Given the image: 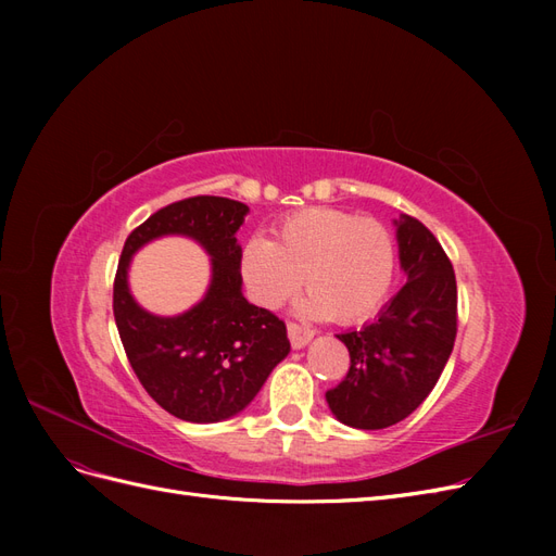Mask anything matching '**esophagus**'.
<instances>
[{
  "label": "esophagus",
  "mask_w": 556,
  "mask_h": 556,
  "mask_svg": "<svg viewBox=\"0 0 556 556\" xmlns=\"http://www.w3.org/2000/svg\"><path fill=\"white\" fill-rule=\"evenodd\" d=\"M288 336H290V343H292V348H294V350H299V348H304V345H308V343H311V339H313V331H311V329H306V327H299V325L290 323V325H288Z\"/></svg>",
  "instance_id": "esophagus-1"
}]
</instances>
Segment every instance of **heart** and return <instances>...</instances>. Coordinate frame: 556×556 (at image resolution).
<instances>
[{"instance_id":"1","label":"heart","mask_w":556,"mask_h":556,"mask_svg":"<svg viewBox=\"0 0 556 556\" xmlns=\"http://www.w3.org/2000/svg\"><path fill=\"white\" fill-rule=\"evenodd\" d=\"M396 250L392 233L374 217L341 208H304L276 225L274 241L255 233L239 255L248 296L276 311L294 296L301 278L308 317L359 323L374 315L392 288Z\"/></svg>"}]
</instances>
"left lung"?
<instances>
[{
	"label": "left lung",
	"mask_w": 556,
	"mask_h": 556,
	"mask_svg": "<svg viewBox=\"0 0 556 556\" xmlns=\"http://www.w3.org/2000/svg\"><path fill=\"white\" fill-rule=\"evenodd\" d=\"M394 225L406 285L374 323L336 336L350 371L327 392L333 417L364 431L401 422L431 394L457 336V280L445 250L410 215Z\"/></svg>",
	"instance_id": "8db88e82"
}]
</instances>
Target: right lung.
Masks as SVG:
<instances>
[{
	"label": "right lung",
	"instance_id": "1",
	"mask_svg": "<svg viewBox=\"0 0 556 556\" xmlns=\"http://www.w3.org/2000/svg\"><path fill=\"white\" fill-rule=\"evenodd\" d=\"M248 211L227 197L176 201L129 233L117 262L113 315L127 359L146 392L185 422H223L245 410L290 352L282 319L241 292L237 231ZM162 236H188L212 257L205 299L178 316L148 314L128 290L130 257Z\"/></svg>",
	"mask_w": 556,
	"mask_h": 556
}]
</instances>
